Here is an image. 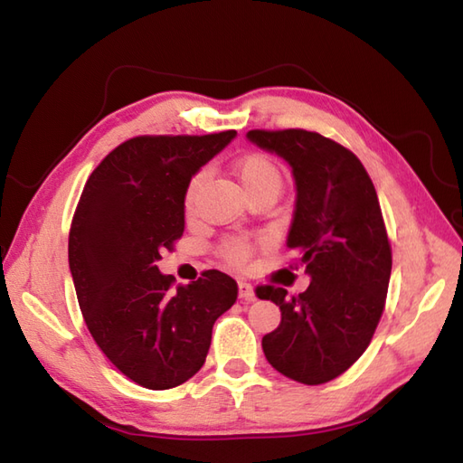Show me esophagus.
I'll return each mask as SVG.
<instances>
[{"label":"esophagus","mask_w":463,"mask_h":463,"mask_svg":"<svg viewBox=\"0 0 463 463\" xmlns=\"http://www.w3.org/2000/svg\"><path fill=\"white\" fill-rule=\"evenodd\" d=\"M239 298H241V299H244V302H254V299H256V294H254V288H252V284L241 280V282H239Z\"/></svg>","instance_id":"34e87169"}]
</instances>
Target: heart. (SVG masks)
<instances>
[{
    "mask_svg": "<svg viewBox=\"0 0 463 463\" xmlns=\"http://www.w3.org/2000/svg\"><path fill=\"white\" fill-rule=\"evenodd\" d=\"M234 174H236V177H239L241 185L244 187L246 193L256 191V189H264V187H274L280 191V187H282L280 169H278V165L270 157L260 156V154L246 156V157L236 161ZM203 177H205V174H197L191 179L189 187H187V195H185L187 207H191L193 201H195L197 189L203 183ZM249 252H250L249 244L241 239L229 241L222 246V254L227 256L232 264H244L246 258H249Z\"/></svg>",
    "mask_w": 463,
    "mask_h": 463,
    "instance_id": "1",
    "label": "heart"
}]
</instances>
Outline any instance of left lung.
<instances>
[{"mask_svg":"<svg viewBox=\"0 0 463 463\" xmlns=\"http://www.w3.org/2000/svg\"><path fill=\"white\" fill-rule=\"evenodd\" d=\"M292 167L296 205L286 246L311 278L306 292L260 286L282 311L262 337L268 363L304 384L339 377L369 347L391 280V244L373 181L361 161L333 139L306 130L246 134Z\"/></svg>","mask_w":463,"mask_h":463,"instance_id":"8db88e82","label":"left lung"}]
</instances>
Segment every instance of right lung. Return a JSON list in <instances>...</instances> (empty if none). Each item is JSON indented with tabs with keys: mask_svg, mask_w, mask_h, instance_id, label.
<instances>
[{
	"mask_svg": "<svg viewBox=\"0 0 463 463\" xmlns=\"http://www.w3.org/2000/svg\"><path fill=\"white\" fill-rule=\"evenodd\" d=\"M236 132L139 136L118 146L86 181L69 236V268L96 345L139 386L189 381L211 347L213 326L239 286L219 270L171 289L157 262L185 229L197 171Z\"/></svg>",
	"mask_w": 463,
	"mask_h": 463,
	"instance_id": "1",
	"label": "right lung"
}]
</instances>
